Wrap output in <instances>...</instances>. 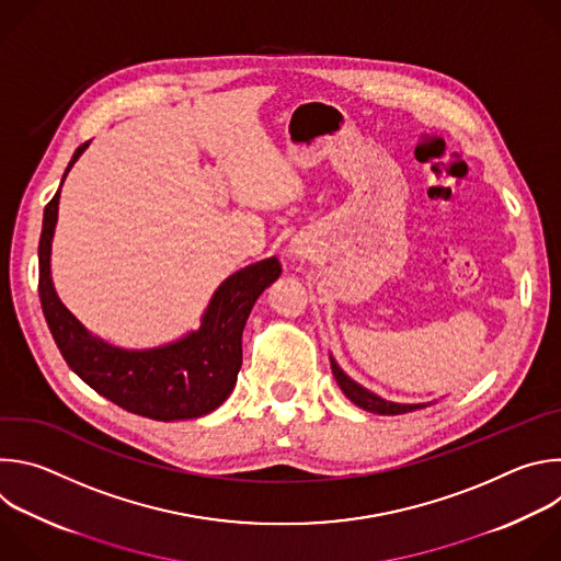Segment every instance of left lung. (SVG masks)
I'll list each match as a JSON object with an SVG mask.
<instances>
[{
	"label": "left lung",
	"instance_id": "obj_1",
	"mask_svg": "<svg viewBox=\"0 0 561 561\" xmlns=\"http://www.w3.org/2000/svg\"><path fill=\"white\" fill-rule=\"evenodd\" d=\"M331 368H333V375L340 383V388L344 390V394L351 399L353 404H357L359 409L364 411H370V413H379V415H402V413H411V411H417V409H424V404L420 407H411V404H394V402H386V399L377 397L375 392L362 388L359 383H355L337 364L335 359H331Z\"/></svg>",
	"mask_w": 561,
	"mask_h": 561
}]
</instances>
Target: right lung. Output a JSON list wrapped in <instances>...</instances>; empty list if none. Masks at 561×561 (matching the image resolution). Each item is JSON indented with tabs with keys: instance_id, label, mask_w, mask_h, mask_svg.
Returning a JSON list of instances; mask_svg holds the SVG:
<instances>
[{
	"instance_id": "obj_1",
	"label": "right lung",
	"mask_w": 561,
	"mask_h": 561,
	"mask_svg": "<svg viewBox=\"0 0 561 561\" xmlns=\"http://www.w3.org/2000/svg\"><path fill=\"white\" fill-rule=\"evenodd\" d=\"M87 146L89 141L75 150L66 173ZM57 202L59 191L44 208L39 299L66 364L113 404L148 420H193L215 411L226 402L237 381L242 368V331L257 297L279 277V262L271 257L230 275L213 295L197 333L162 348L122 351L91 337L55 295L50 239L57 221Z\"/></svg>"
}]
</instances>
